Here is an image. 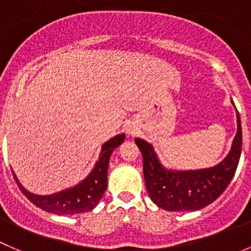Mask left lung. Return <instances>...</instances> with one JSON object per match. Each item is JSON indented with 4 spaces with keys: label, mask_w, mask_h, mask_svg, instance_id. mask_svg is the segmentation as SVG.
Segmentation results:
<instances>
[{
    "label": "left lung",
    "mask_w": 251,
    "mask_h": 251,
    "mask_svg": "<svg viewBox=\"0 0 251 251\" xmlns=\"http://www.w3.org/2000/svg\"><path fill=\"white\" fill-rule=\"evenodd\" d=\"M237 123V134L229 154L218 165L199 170L177 171L164 168L152 145L135 138V144L142 151L145 186L151 201L170 212L197 211L216 201L228 187L239 164L242 123L238 111Z\"/></svg>",
    "instance_id": "obj_1"
}]
</instances>
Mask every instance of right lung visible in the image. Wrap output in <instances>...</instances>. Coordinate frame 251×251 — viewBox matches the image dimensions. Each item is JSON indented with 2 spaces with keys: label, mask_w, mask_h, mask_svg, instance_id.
<instances>
[{
  "label": "right lung",
  "mask_w": 251,
  "mask_h": 251,
  "mask_svg": "<svg viewBox=\"0 0 251 251\" xmlns=\"http://www.w3.org/2000/svg\"><path fill=\"white\" fill-rule=\"evenodd\" d=\"M124 138H126V134H118L104 143L102 145L99 160L87 177L83 178L74 187L66 188L60 192L44 196L34 195L23 187L22 183L17 178L16 174L12 171L13 177L23 195L43 211L58 214V216H70V214L92 211L101 201L104 191L107 190V171H108L109 157L113 150L124 142Z\"/></svg>",
  "instance_id": "1"
}]
</instances>
